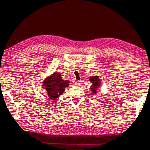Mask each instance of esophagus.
<instances>
[{
    "instance_id": "esophagus-1",
    "label": "esophagus",
    "mask_w": 150,
    "mask_h": 150,
    "mask_svg": "<svg viewBox=\"0 0 150 150\" xmlns=\"http://www.w3.org/2000/svg\"><path fill=\"white\" fill-rule=\"evenodd\" d=\"M81 82H82V81H76V84L77 85H79V84H81Z\"/></svg>"
}]
</instances>
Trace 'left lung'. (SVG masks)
<instances>
[{
	"label": "left lung",
	"mask_w": 150,
	"mask_h": 150,
	"mask_svg": "<svg viewBox=\"0 0 150 150\" xmlns=\"http://www.w3.org/2000/svg\"><path fill=\"white\" fill-rule=\"evenodd\" d=\"M89 80L92 83V85L91 86L90 90L93 94H96L98 93V91H99V86H101V79H99V77L98 76H91Z\"/></svg>",
	"instance_id": "8db88e82"
}]
</instances>
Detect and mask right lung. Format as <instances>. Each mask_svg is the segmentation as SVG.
<instances>
[{"instance_id":"obj_1","label":"right lung","mask_w":150,"mask_h":150,"mask_svg":"<svg viewBox=\"0 0 150 150\" xmlns=\"http://www.w3.org/2000/svg\"><path fill=\"white\" fill-rule=\"evenodd\" d=\"M69 81L62 79L61 73L55 72L45 78L42 86L46 90L49 98L54 101L64 93L66 88L69 86Z\"/></svg>"}]
</instances>
